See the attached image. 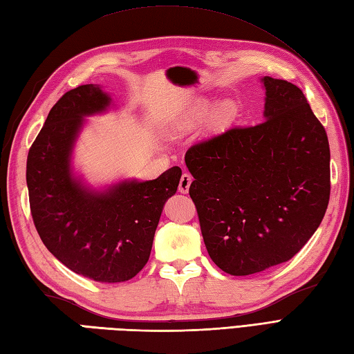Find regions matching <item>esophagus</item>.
I'll use <instances>...</instances> for the list:
<instances>
[{"mask_svg":"<svg viewBox=\"0 0 354 354\" xmlns=\"http://www.w3.org/2000/svg\"><path fill=\"white\" fill-rule=\"evenodd\" d=\"M192 181H193V178L189 175V173H183L181 179H179V187H178L179 192H181V193H189Z\"/></svg>","mask_w":354,"mask_h":354,"instance_id":"obj_1","label":"esophagus"}]
</instances>
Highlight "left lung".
<instances>
[{"label":"left lung","instance_id":"8db88e82","mask_svg":"<svg viewBox=\"0 0 354 354\" xmlns=\"http://www.w3.org/2000/svg\"><path fill=\"white\" fill-rule=\"evenodd\" d=\"M265 122L193 145L185 164L209 257L251 275L290 260L317 231L330 199V147L303 91L265 77Z\"/></svg>","mask_w":354,"mask_h":354}]
</instances>
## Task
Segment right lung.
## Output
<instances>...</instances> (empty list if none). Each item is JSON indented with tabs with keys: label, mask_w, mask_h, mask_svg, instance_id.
I'll return each mask as SVG.
<instances>
[{
	"label": "right lung",
	"mask_w": 354,
	"mask_h": 354,
	"mask_svg": "<svg viewBox=\"0 0 354 354\" xmlns=\"http://www.w3.org/2000/svg\"><path fill=\"white\" fill-rule=\"evenodd\" d=\"M109 97L99 85L65 93L48 112L27 156L30 213L44 245L73 272L99 283L131 280L146 266L164 204L183 171L171 167L146 183H122L104 193L82 189L70 175V152L82 117Z\"/></svg>",
	"instance_id": "obj_1"
}]
</instances>
